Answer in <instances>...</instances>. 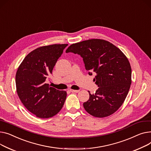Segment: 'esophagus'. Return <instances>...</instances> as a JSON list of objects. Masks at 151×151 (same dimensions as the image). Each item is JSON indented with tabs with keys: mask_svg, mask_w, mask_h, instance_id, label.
Returning a JSON list of instances; mask_svg holds the SVG:
<instances>
[{
	"mask_svg": "<svg viewBox=\"0 0 151 151\" xmlns=\"http://www.w3.org/2000/svg\"><path fill=\"white\" fill-rule=\"evenodd\" d=\"M70 91L72 93H78L79 92V90H70Z\"/></svg>",
	"mask_w": 151,
	"mask_h": 151,
	"instance_id": "1",
	"label": "esophagus"
}]
</instances>
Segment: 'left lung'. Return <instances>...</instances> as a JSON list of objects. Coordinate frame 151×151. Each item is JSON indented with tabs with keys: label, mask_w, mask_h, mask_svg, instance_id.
<instances>
[{
	"label": "left lung",
	"mask_w": 151,
	"mask_h": 151,
	"mask_svg": "<svg viewBox=\"0 0 151 151\" xmlns=\"http://www.w3.org/2000/svg\"><path fill=\"white\" fill-rule=\"evenodd\" d=\"M83 58L89 75L98 86L95 94L83 103L85 110L97 118H104L116 111L125 101L132 83V69L126 56L107 41L91 39L73 44L66 50ZM89 92V91H88Z\"/></svg>",
	"instance_id": "left-lung-1"
}]
</instances>
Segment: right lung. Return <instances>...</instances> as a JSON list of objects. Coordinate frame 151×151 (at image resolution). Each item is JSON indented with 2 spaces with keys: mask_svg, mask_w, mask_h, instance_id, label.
<instances>
[{
  "mask_svg": "<svg viewBox=\"0 0 151 151\" xmlns=\"http://www.w3.org/2000/svg\"><path fill=\"white\" fill-rule=\"evenodd\" d=\"M68 45L52 44L35 49L24 58L17 69V95L25 107L38 118L54 116L64 105L66 92L50 87L45 82Z\"/></svg>",
  "mask_w": 151,
  "mask_h": 151,
  "instance_id": "obj_1",
  "label": "right lung"
}]
</instances>
